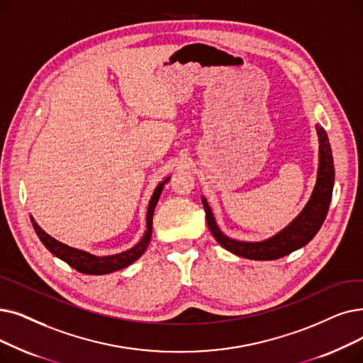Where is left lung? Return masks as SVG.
Masks as SVG:
<instances>
[{
  "label": "left lung",
  "mask_w": 363,
  "mask_h": 363,
  "mask_svg": "<svg viewBox=\"0 0 363 363\" xmlns=\"http://www.w3.org/2000/svg\"><path fill=\"white\" fill-rule=\"evenodd\" d=\"M316 130L319 135V144H320L319 172H318L316 186H314L311 199L307 203L304 211L298 215V218L294 220V223H291L285 230L276 234L274 238L265 242H258V243L238 242L227 238V235H224L216 227L212 211L209 208V204L206 203V200L204 199L201 200L204 212H206L208 227L220 246L243 258L269 261V259L281 258L291 254V252L303 247L314 238V235H316V233L323 224L329 209V203H330V197H333V188H334V175H335L333 151H330L328 135L320 125H316Z\"/></svg>",
  "instance_id": "8db88e82"
}]
</instances>
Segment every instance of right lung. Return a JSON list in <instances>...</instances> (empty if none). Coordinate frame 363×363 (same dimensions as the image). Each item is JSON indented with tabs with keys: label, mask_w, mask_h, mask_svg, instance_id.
I'll return each instance as SVG.
<instances>
[{
	"label": "right lung",
	"mask_w": 363,
	"mask_h": 363,
	"mask_svg": "<svg viewBox=\"0 0 363 363\" xmlns=\"http://www.w3.org/2000/svg\"><path fill=\"white\" fill-rule=\"evenodd\" d=\"M167 181H169V178L164 182H167ZM164 182H162L159 186L155 188V191L150 200L148 212H147V231L144 234V238L140 239V242L136 246H133L132 249L121 252V254H117V255L94 257L91 254H87V252H84V250H78V249H74L71 246H67L64 243L57 242L56 239L52 238V235H49L40 228V225L33 219V216H30V223H33V227L40 238V240L43 242V245L49 249L55 257L60 258L62 261H65L77 272H80L83 274L113 273V272L121 270V269H124V267H128L132 262H135L148 247V243L151 240V233H152V215H154V209L157 206V201H159L160 194L163 191Z\"/></svg>",
	"instance_id": "right-lung-1"
}]
</instances>
